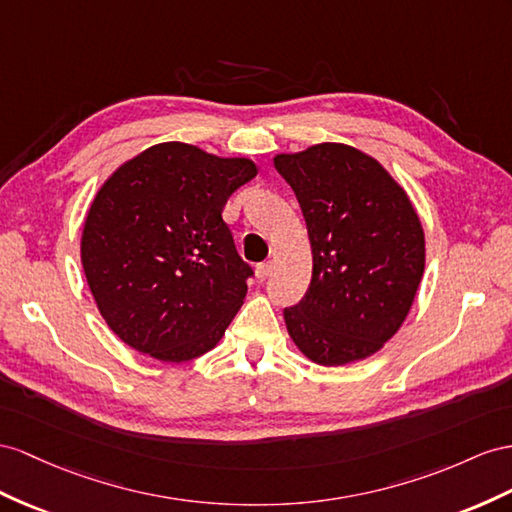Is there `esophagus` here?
<instances>
[{"instance_id": "1", "label": "esophagus", "mask_w": 512, "mask_h": 512, "mask_svg": "<svg viewBox=\"0 0 512 512\" xmlns=\"http://www.w3.org/2000/svg\"><path fill=\"white\" fill-rule=\"evenodd\" d=\"M272 270H274V261H264V264L257 266V277H259L261 281H264V279L270 277Z\"/></svg>"}]
</instances>
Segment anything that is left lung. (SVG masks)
Instances as JSON below:
<instances>
[{"instance_id":"left-lung-1","label":"left lung","mask_w":512,"mask_h":512,"mask_svg":"<svg viewBox=\"0 0 512 512\" xmlns=\"http://www.w3.org/2000/svg\"><path fill=\"white\" fill-rule=\"evenodd\" d=\"M307 222V296L283 311L298 350L318 365L372 357L409 316L426 266L424 229L387 168L350 144L274 155Z\"/></svg>"}]
</instances>
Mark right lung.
I'll return each mask as SVG.
<instances>
[{
    "label": "right lung",
    "instance_id": "obj_1",
    "mask_svg": "<svg viewBox=\"0 0 512 512\" xmlns=\"http://www.w3.org/2000/svg\"><path fill=\"white\" fill-rule=\"evenodd\" d=\"M255 175L248 157L160 142L103 181L80 253L99 313L127 346L183 363L220 342L253 274L222 207Z\"/></svg>",
    "mask_w": 512,
    "mask_h": 512
}]
</instances>
